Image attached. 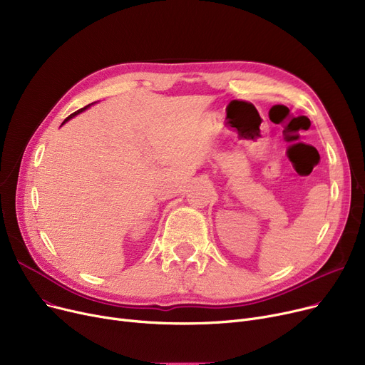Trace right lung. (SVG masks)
I'll return each mask as SVG.
<instances>
[{"label":"right lung","instance_id":"add662e5","mask_svg":"<svg viewBox=\"0 0 365 365\" xmlns=\"http://www.w3.org/2000/svg\"><path fill=\"white\" fill-rule=\"evenodd\" d=\"M86 108H87V106H86ZM86 108H83V109H80V110H76V112H73V113H71V115H69V117H68V118H66V120H65V121H68V120H69V118H72V117H73V115H76V113H80V112H81V110H84V109H86ZM65 121H63V123H65Z\"/></svg>","mask_w":365,"mask_h":365}]
</instances>
